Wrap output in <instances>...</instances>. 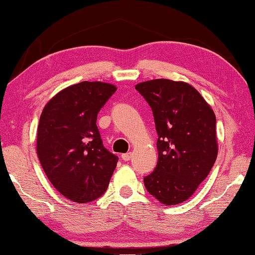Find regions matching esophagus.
<instances>
[{
    "label": "esophagus",
    "mask_w": 255,
    "mask_h": 255,
    "mask_svg": "<svg viewBox=\"0 0 255 255\" xmlns=\"http://www.w3.org/2000/svg\"><path fill=\"white\" fill-rule=\"evenodd\" d=\"M122 158L124 159L125 162H128L129 159L131 158V153H126V154H123V155H122Z\"/></svg>",
    "instance_id": "34e87169"
}]
</instances>
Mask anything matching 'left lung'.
I'll return each instance as SVG.
<instances>
[{
    "instance_id": "8db88e82",
    "label": "left lung",
    "mask_w": 255,
    "mask_h": 255,
    "mask_svg": "<svg viewBox=\"0 0 255 255\" xmlns=\"http://www.w3.org/2000/svg\"><path fill=\"white\" fill-rule=\"evenodd\" d=\"M136 90L152 108L158 161L144 178L146 190L163 205L189 199L217 158L216 117L197 90L185 82L146 81Z\"/></svg>"
}]
</instances>
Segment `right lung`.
<instances>
[{
  "mask_svg": "<svg viewBox=\"0 0 255 255\" xmlns=\"http://www.w3.org/2000/svg\"><path fill=\"white\" fill-rule=\"evenodd\" d=\"M103 82H81L51 98L41 112L37 154L55 189L74 202H90L108 188L118 156L102 144L101 108L116 92Z\"/></svg>",
  "mask_w": 255,
  "mask_h": 255,
  "instance_id": "1",
  "label": "right lung"
}]
</instances>
